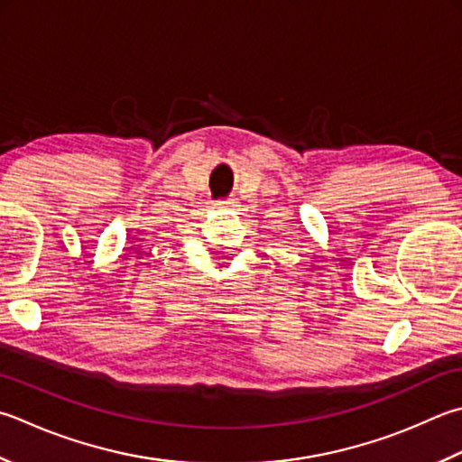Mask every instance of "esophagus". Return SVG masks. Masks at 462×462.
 <instances>
[{
  "label": "esophagus",
  "instance_id": "1",
  "mask_svg": "<svg viewBox=\"0 0 462 462\" xmlns=\"http://www.w3.org/2000/svg\"><path fill=\"white\" fill-rule=\"evenodd\" d=\"M228 204H232V202H230V200H220V202H218V206H228Z\"/></svg>",
  "mask_w": 462,
  "mask_h": 462
}]
</instances>
